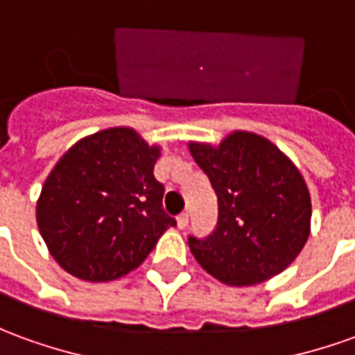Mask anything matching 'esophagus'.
Here are the masks:
<instances>
[{"label":"esophagus","mask_w":355,"mask_h":355,"mask_svg":"<svg viewBox=\"0 0 355 355\" xmlns=\"http://www.w3.org/2000/svg\"><path fill=\"white\" fill-rule=\"evenodd\" d=\"M177 227L178 229H186V227H188V213H180V215H178Z\"/></svg>","instance_id":"esophagus-1"}]
</instances>
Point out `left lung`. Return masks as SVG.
Returning <instances> with one entry per match:
<instances>
[{
	"instance_id": "left-lung-1",
	"label": "left lung",
	"mask_w": 355,
	"mask_h": 355,
	"mask_svg": "<svg viewBox=\"0 0 355 355\" xmlns=\"http://www.w3.org/2000/svg\"><path fill=\"white\" fill-rule=\"evenodd\" d=\"M219 203L207 238H188L196 261L217 281L250 286L288 267L309 236L311 198L296 165L267 138L236 130L215 148L188 144Z\"/></svg>"
}]
</instances>
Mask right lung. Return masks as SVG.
Listing matches in <instances>:
<instances>
[{
    "mask_svg": "<svg viewBox=\"0 0 355 355\" xmlns=\"http://www.w3.org/2000/svg\"><path fill=\"white\" fill-rule=\"evenodd\" d=\"M157 146L126 128L76 142L44 182L36 220L57 263L76 279L115 281L148 257L177 220L153 177Z\"/></svg>",
    "mask_w": 355,
    "mask_h": 355,
    "instance_id": "obj_1",
    "label": "right lung"
}]
</instances>
